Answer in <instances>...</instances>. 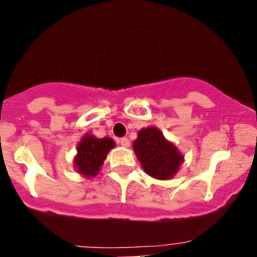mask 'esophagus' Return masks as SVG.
Wrapping results in <instances>:
<instances>
[{
    "mask_svg": "<svg viewBox=\"0 0 257 257\" xmlns=\"http://www.w3.org/2000/svg\"><path fill=\"white\" fill-rule=\"evenodd\" d=\"M118 144H120L123 147H129V145H131V141H129V139L126 138H120L118 140Z\"/></svg>",
    "mask_w": 257,
    "mask_h": 257,
    "instance_id": "esophagus-1",
    "label": "esophagus"
}]
</instances>
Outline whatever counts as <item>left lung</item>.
Wrapping results in <instances>:
<instances>
[{
  "label": "left lung",
  "instance_id": "8db88e82",
  "mask_svg": "<svg viewBox=\"0 0 257 257\" xmlns=\"http://www.w3.org/2000/svg\"><path fill=\"white\" fill-rule=\"evenodd\" d=\"M133 149L146 174L158 180L172 179L184 162L181 152L156 126L139 131Z\"/></svg>",
  "mask_w": 257,
  "mask_h": 257
}]
</instances>
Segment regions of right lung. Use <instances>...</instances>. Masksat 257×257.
Wrapping results in <instances>:
<instances>
[{
	"label": "right lung",
	"mask_w": 257,
	"mask_h": 257,
	"mask_svg": "<svg viewBox=\"0 0 257 257\" xmlns=\"http://www.w3.org/2000/svg\"><path fill=\"white\" fill-rule=\"evenodd\" d=\"M114 146L116 144L111 138L98 139L85 134L77 146V156L73 161L75 168L85 178H94L98 175L108 151Z\"/></svg>",
	"instance_id": "1"
}]
</instances>
